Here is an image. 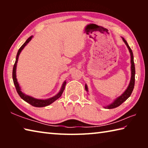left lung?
I'll use <instances>...</instances> for the list:
<instances>
[{"label":"left lung","mask_w":148,"mask_h":148,"mask_svg":"<svg viewBox=\"0 0 148 148\" xmlns=\"http://www.w3.org/2000/svg\"><path fill=\"white\" fill-rule=\"evenodd\" d=\"M123 38V40L125 43V44L127 45V47L130 51V53H131V81H130V84L129 86L127 87V89L125 90V91L123 93L121 96L119 97L118 98L116 99L115 100L114 102H113V103H112L111 104H110L109 106H108L106 107H105L106 108H108V109H112V108H115L118 107L120 106L123 102H124L126 100L129 98V97L131 96V95L132 93V91H133L134 87V82H135V66H134V57H133V53H132V49H131V47H129V44H127V41L125 40ZM85 89L87 91H88V89H87V85H86L85 86Z\"/></svg>","instance_id":"1"}]
</instances>
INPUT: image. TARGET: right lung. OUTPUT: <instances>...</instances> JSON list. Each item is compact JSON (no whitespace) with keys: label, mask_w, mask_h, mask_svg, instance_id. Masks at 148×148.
Listing matches in <instances>:
<instances>
[{"label":"right lung","mask_w":148,"mask_h":148,"mask_svg":"<svg viewBox=\"0 0 148 148\" xmlns=\"http://www.w3.org/2000/svg\"><path fill=\"white\" fill-rule=\"evenodd\" d=\"M32 38V36H30L29 38L27 40L26 42H25V43L22 45L21 47H20L18 50V52H17V56H16V62H15L14 65V68H13V72H12V77H13V81H14V84L15 85V87H16V91L17 92V93L19 95V97H21V98L24 100L25 101L28 102L29 104H30L32 106H35V107H44V106H48V105L51 104V103H53L54 101H56L57 99H58L61 96V95L62 94V92H63L64 89V87L65 86H66V81L64 82L63 84H62V88L61 89V91H59V92L56 96L52 97V98H50L49 99H46V100H42V99H34L33 97H30L28 96V95H25L23 92L21 91V89H20V87L18 84V82L17 81V78H16V66H17V61H18V57L20 53H21V51H22V49H23L25 46H26V45L29 43V42L31 41V40Z\"/></svg>","instance_id":"1"}]
</instances>
